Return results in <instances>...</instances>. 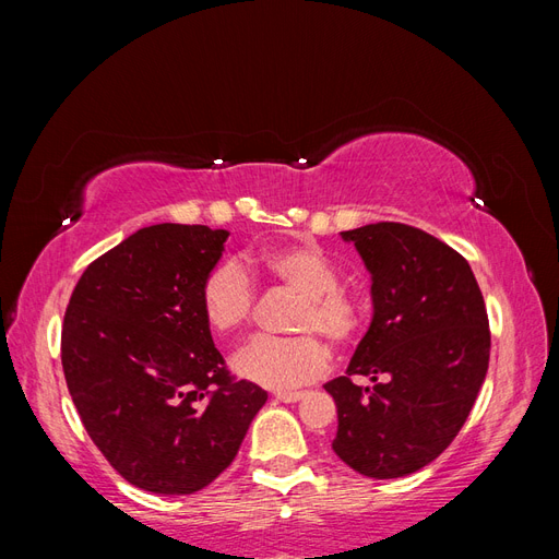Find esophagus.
I'll use <instances>...</instances> for the list:
<instances>
[{"mask_svg": "<svg viewBox=\"0 0 559 559\" xmlns=\"http://www.w3.org/2000/svg\"><path fill=\"white\" fill-rule=\"evenodd\" d=\"M275 399L282 401V403H298V401L306 399V392H277Z\"/></svg>", "mask_w": 559, "mask_h": 559, "instance_id": "esophagus-1", "label": "esophagus"}]
</instances>
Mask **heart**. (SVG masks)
<instances>
[{"label": "heart", "instance_id": "b5f03b06", "mask_svg": "<svg viewBox=\"0 0 559 559\" xmlns=\"http://www.w3.org/2000/svg\"><path fill=\"white\" fill-rule=\"evenodd\" d=\"M282 289L300 296L294 317L296 337H257L235 352L233 368L240 378L275 392H292L319 380L329 370V347L314 336L324 335L333 347H347L364 329L361 298L341 286V270L314 242L270 249L249 261ZM257 284L238 261L214 265L202 282V312L210 326L228 333L247 326L257 312Z\"/></svg>", "mask_w": 559, "mask_h": 559}]
</instances>
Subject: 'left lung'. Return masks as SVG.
I'll list each match as a JSON object with an SVG mask.
<instances>
[{"instance_id":"obj_1","label":"left lung","mask_w":559,"mask_h":559,"mask_svg":"<svg viewBox=\"0 0 559 559\" xmlns=\"http://www.w3.org/2000/svg\"><path fill=\"white\" fill-rule=\"evenodd\" d=\"M373 275V321L347 366L324 384L337 408L333 452L368 478H401L460 433L489 364L480 286L460 251L396 222L345 230ZM354 374L373 388L350 382Z\"/></svg>"}]
</instances>
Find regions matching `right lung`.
I'll use <instances>...</instances> for the list:
<instances>
[{
    "label": "right lung",
    "mask_w": 559,
    "mask_h": 559,
    "mask_svg": "<svg viewBox=\"0 0 559 559\" xmlns=\"http://www.w3.org/2000/svg\"><path fill=\"white\" fill-rule=\"evenodd\" d=\"M228 230L158 224L95 259L62 321L67 389L121 476L193 495L230 466L267 394L230 376L202 312Z\"/></svg>",
    "instance_id": "obj_1"
}]
</instances>
